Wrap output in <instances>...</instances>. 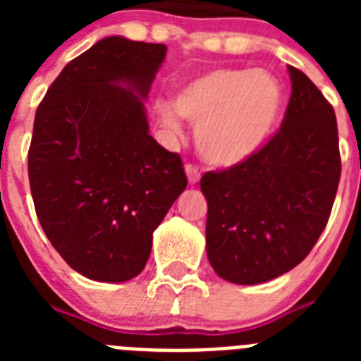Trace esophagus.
<instances>
[{
	"instance_id": "esophagus-1",
	"label": "esophagus",
	"mask_w": 361,
	"mask_h": 361,
	"mask_svg": "<svg viewBox=\"0 0 361 361\" xmlns=\"http://www.w3.org/2000/svg\"><path fill=\"white\" fill-rule=\"evenodd\" d=\"M184 170H186V175H188V180H190V184L199 183L200 171H199V168H197L195 164H186V166H184Z\"/></svg>"
}]
</instances>
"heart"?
Listing matches in <instances>:
<instances>
[{"label":"heart","instance_id":"b5f03b06","mask_svg":"<svg viewBox=\"0 0 361 361\" xmlns=\"http://www.w3.org/2000/svg\"><path fill=\"white\" fill-rule=\"evenodd\" d=\"M282 85L264 70L220 68L184 82L173 108H159L170 132H180V121L195 124L197 148L212 164L245 161L262 148L282 110Z\"/></svg>","mask_w":361,"mask_h":361}]
</instances>
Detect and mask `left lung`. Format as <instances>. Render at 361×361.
Segmentation results:
<instances>
[{
	"instance_id": "left-lung-1",
	"label": "left lung",
	"mask_w": 361,
	"mask_h": 361,
	"mask_svg": "<svg viewBox=\"0 0 361 361\" xmlns=\"http://www.w3.org/2000/svg\"><path fill=\"white\" fill-rule=\"evenodd\" d=\"M282 126L251 157L208 171L206 251L220 279L255 286L298 266L324 231L342 161L334 110L302 70L289 66Z\"/></svg>"
}]
</instances>
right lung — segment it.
I'll list each match as a JSON object with an SVG mask.
<instances>
[{"label": "right lung", "mask_w": 361, "mask_h": 361, "mask_svg": "<svg viewBox=\"0 0 361 361\" xmlns=\"http://www.w3.org/2000/svg\"><path fill=\"white\" fill-rule=\"evenodd\" d=\"M164 57L166 44L104 37L61 70L37 106L32 199L50 244L86 279L139 275L153 231L186 190L183 161L149 135L142 103Z\"/></svg>", "instance_id": "right-lung-1"}]
</instances>
